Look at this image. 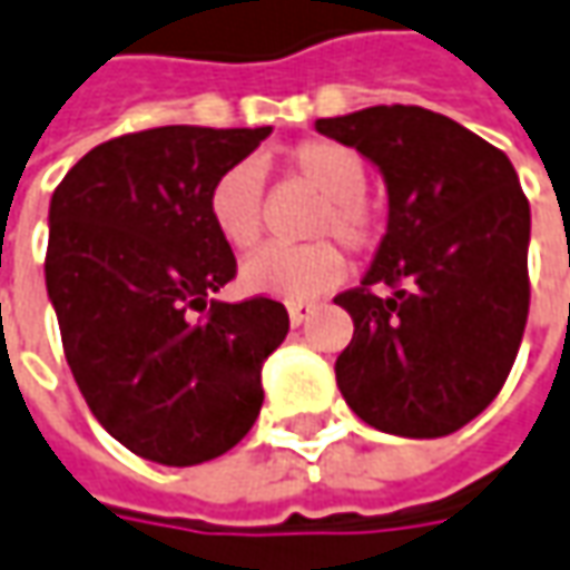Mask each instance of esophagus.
<instances>
[{
  "label": "esophagus",
  "mask_w": 570,
  "mask_h": 570,
  "mask_svg": "<svg viewBox=\"0 0 570 570\" xmlns=\"http://www.w3.org/2000/svg\"><path fill=\"white\" fill-rule=\"evenodd\" d=\"M312 312H315L312 303H293V306H289V325H296V328H299V325L309 318Z\"/></svg>",
  "instance_id": "obj_1"
}]
</instances>
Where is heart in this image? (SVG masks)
<instances>
[{
  "label": "heart",
  "mask_w": 570,
  "mask_h": 570,
  "mask_svg": "<svg viewBox=\"0 0 570 570\" xmlns=\"http://www.w3.org/2000/svg\"><path fill=\"white\" fill-rule=\"evenodd\" d=\"M286 168L322 197L309 223V236H337L347 248L363 252L380 236L376 210L363 200L366 168L354 149L332 139H309L286 153ZM264 190L255 165H233L210 187L207 213L213 229L236 252L255 248L264 223ZM341 248L318 238L299 248H264L238 267V286L252 296L281 303H306L328 293L344 277Z\"/></svg>",
  "instance_id": "b5f03b06"
}]
</instances>
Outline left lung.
<instances>
[{
	"instance_id": "obj_1",
	"label": "left lung",
	"mask_w": 570,
	"mask_h": 570,
	"mask_svg": "<svg viewBox=\"0 0 570 570\" xmlns=\"http://www.w3.org/2000/svg\"><path fill=\"white\" fill-rule=\"evenodd\" d=\"M315 130L376 165L389 194L366 277L334 296L354 318L337 389L376 431L446 436L494 402L523 341L530 204L520 178L501 149L414 105L322 117Z\"/></svg>"
}]
</instances>
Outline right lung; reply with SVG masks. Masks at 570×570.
<instances>
[{"instance_id": "right-lung-1", "label": "right lung", "mask_w": 570, "mask_h": 570, "mask_svg": "<svg viewBox=\"0 0 570 570\" xmlns=\"http://www.w3.org/2000/svg\"><path fill=\"white\" fill-rule=\"evenodd\" d=\"M267 137L190 124L127 134L86 153L50 197L43 274L66 363L98 424L149 462L200 465L258 421L261 366L289 315L264 296L213 299L236 255L207 197Z\"/></svg>"}]
</instances>
